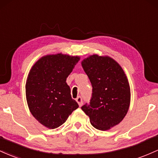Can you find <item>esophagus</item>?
I'll return each mask as SVG.
<instances>
[{
    "mask_svg": "<svg viewBox=\"0 0 158 158\" xmlns=\"http://www.w3.org/2000/svg\"><path fill=\"white\" fill-rule=\"evenodd\" d=\"M76 102H77V104H79V106H81L83 104V99L81 96H78L76 98Z\"/></svg>",
    "mask_w": 158,
    "mask_h": 158,
    "instance_id": "34e87169",
    "label": "esophagus"
}]
</instances>
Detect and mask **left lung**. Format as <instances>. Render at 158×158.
<instances>
[{
	"instance_id": "left-lung-1",
	"label": "left lung",
	"mask_w": 158,
	"mask_h": 158,
	"mask_svg": "<svg viewBox=\"0 0 158 158\" xmlns=\"http://www.w3.org/2000/svg\"><path fill=\"white\" fill-rule=\"evenodd\" d=\"M81 65L93 86L89 104L81 109L94 127L109 130L122 121L129 109L131 90L126 75L117 62L109 56L93 54Z\"/></svg>"
}]
</instances>
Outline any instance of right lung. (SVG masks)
Returning <instances> with one entry per match:
<instances>
[{
	"label": "right lung",
	"mask_w": 158,
	"mask_h": 158,
	"mask_svg": "<svg viewBox=\"0 0 158 158\" xmlns=\"http://www.w3.org/2000/svg\"><path fill=\"white\" fill-rule=\"evenodd\" d=\"M80 57L57 54L40 58L26 82L28 107L36 119L50 129L60 127L79 107L72 98L66 78Z\"/></svg>",
	"instance_id": "add662e5"
}]
</instances>
